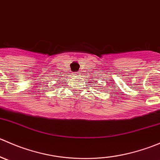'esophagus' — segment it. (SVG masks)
<instances>
[{
  "instance_id": "1",
  "label": "esophagus",
  "mask_w": 160,
  "mask_h": 160,
  "mask_svg": "<svg viewBox=\"0 0 160 160\" xmlns=\"http://www.w3.org/2000/svg\"><path fill=\"white\" fill-rule=\"evenodd\" d=\"M80 74H81V72H76V75H77V77H80Z\"/></svg>"
}]
</instances>
